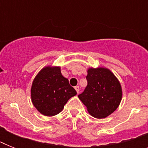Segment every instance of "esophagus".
<instances>
[{
  "label": "esophagus",
  "mask_w": 148,
  "mask_h": 148,
  "mask_svg": "<svg viewBox=\"0 0 148 148\" xmlns=\"http://www.w3.org/2000/svg\"><path fill=\"white\" fill-rule=\"evenodd\" d=\"M74 88H75V90H76L77 93L78 94L79 91H80V88H79V86H76V87H74Z\"/></svg>",
  "instance_id": "obj_1"
}]
</instances>
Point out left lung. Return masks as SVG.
<instances>
[{"label":"left lung","instance_id":"obj_1","mask_svg":"<svg viewBox=\"0 0 148 148\" xmlns=\"http://www.w3.org/2000/svg\"><path fill=\"white\" fill-rule=\"evenodd\" d=\"M88 85L79 99L88 113L96 118H105L119 106L122 98L121 84L114 74L105 67L89 68Z\"/></svg>","mask_w":148,"mask_h":148}]
</instances>
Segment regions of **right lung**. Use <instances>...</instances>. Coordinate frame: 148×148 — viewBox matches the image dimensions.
Listing matches in <instances>:
<instances>
[{"mask_svg": "<svg viewBox=\"0 0 148 148\" xmlns=\"http://www.w3.org/2000/svg\"><path fill=\"white\" fill-rule=\"evenodd\" d=\"M31 95L36 109L43 115L51 117L59 114L77 92L61 74L60 67L47 66L34 79Z\"/></svg>", "mask_w": 148, "mask_h": 148, "instance_id": "add662e5", "label": "right lung"}]
</instances>
